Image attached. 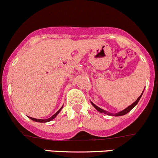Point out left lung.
Segmentation results:
<instances>
[{
	"label": "left lung",
	"instance_id": "1",
	"mask_svg": "<svg viewBox=\"0 0 158 158\" xmlns=\"http://www.w3.org/2000/svg\"><path fill=\"white\" fill-rule=\"evenodd\" d=\"M143 92H144V90H143V92H142V94H141V95L139 96V98H138V99L135 101V102L132 103V104H131V105H129V107H127L126 109L123 110L122 111H119V112H118V113H116V114H111V113L108 112V111L104 110L100 108V107H98L97 105H95V104H94L93 102H92V101H91V104H92L93 107H94V108L97 110L98 111V112L102 113V114H107V115H109V116H115V117H119V116H123V115H125V114H127V113H129V111L131 110H132L134 107H135L136 104H138V102H139V100H140V98H141V97H142V94H143Z\"/></svg>",
	"mask_w": 158,
	"mask_h": 158
}]
</instances>
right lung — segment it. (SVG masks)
Returning <instances> with one entry per match:
<instances>
[{
    "mask_svg": "<svg viewBox=\"0 0 158 158\" xmlns=\"http://www.w3.org/2000/svg\"><path fill=\"white\" fill-rule=\"evenodd\" d=\"M62 108H63V106H62V107H61V108L59 110H58L57 113H56L55 114H54V115H53L52 117H50V118H48V119H35V118H33V117H29V118H30V119H31V120L35 121V122H38V123H47V122H50V121H51V120H52V119H54V118H55L56 117H57V114H59L60 112V110H62Z\"/></svg>",
    "mask_w": 158,
    "mask_h": 158,
    "instance_id": "add662e5",
    "label": "right lung"
}]
</instances>
